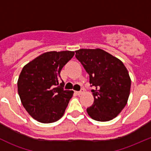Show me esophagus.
Masks as SVG:
<instances>
[{"instance_id": "1", "label": "esophagus", "mask_w": 151, "mask_h": 151, "mask_svg": "<svg viewBox=\"0 0 151 151\" xmlns=\"http://www.w3.org/2000/svg\"><path fill=\"white\" fill-rule=\"evenodd\" d=\"M83 92H84V90L81 89V91H76V93H77V95H81Z\"/></svg>"}]
</instances>
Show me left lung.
<instances>
[{
  "mask_svg": "<svg viewBox=\"0 0 151 151\" xmlns=\"http://www.w3.org/2000/svg\"><path fill=\"white\" fill-rule=\"evenodd\" d=\"M75 57L89 74L94 97L87 112L97 121H109L118 116L127 104L131 78L121 60L101 49H80Z\"/></svg>",
  "mask_w": 151,
  "mask_h": 151,
  "instance_id": "8db88e82",
  "label": "left lung"
}]
</instances>
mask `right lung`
Instances as JSON below:
<instances>
[{
	"mask_svg": "<svg viewBox=\"0 0 151 151\" xmlns=\"http://www.w3.org/2000/svg\"><path fill=\"white\" fill-rule=\"evenodd\" d=\"M74 55V51L47 52L22 69L18 93L25 110L39 122H55L64 114L74 91L63 89L60 73Z\"/></svg>",
	"mask_w": 151,
	"mask_h": 151,
	"instance_id": "add662e5",
	"label": "right lung"
}]
</instances>
